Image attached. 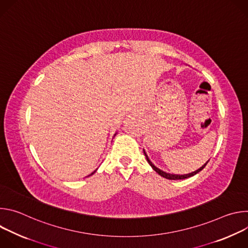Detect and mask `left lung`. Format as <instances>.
Wrapping results in <instances>:
<instances>
[{
  "label": "left lung",
  "mask_w": 248,
  "mask_h": 248,
  "mask_svg": "<svg viewBox=\"0 0 248 248\" xmlns=\"http://www.w3.org/2000/svg\"><path fill=\"white\" fill-rule=\"evenodd\" d=\"M144 155H145V157H146L147 162H148V163H149V165L152 167V169H153L156 172H158L161 176H163V178L168 179V180H184V179L190 178V176H192V175H194V174L198 173L200 170H202L205 168V166L207 165V163H208V162H207V163H206L204 166H202L200 169H198L197 170H195V171H193V172H191V173H188V174H184V175H180V174H170V173H167V172H165V171L161 170L160 169H158L157 167H155V166L152 164V162L149 160V158H148V156L146 155L145 151H144Z\"/></svg>",
  "instance_id": "obj_1"
}]
</instances>
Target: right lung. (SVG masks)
I'll return each instance as SVG.
<instances>
[{"instance_id": "right-lung-1", "label": "right lung", "mask_w": 248, "mask_h": 248, "mask_svg": "<svg viewBox=\"0 0 248 248\" xmlns=\"http://www.w3.org/2000/svg\"><path fill=\"white\" fill-rule=\"evenodd\" d=\"M94 172H95V171H93V172H92V173H91V174H93V173H94ZM91 174H90V175H91Z\"/></svg>"}]
</instances>
